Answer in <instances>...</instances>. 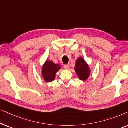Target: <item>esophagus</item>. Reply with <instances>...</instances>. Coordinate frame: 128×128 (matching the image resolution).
I'll return each instance as SVG.
<instances>
[{"label":"esophagus","mask_w":128,"mask_h":128,"mask_svg":"<svg viewBox=\"0 0 128 128\" xmlns=\"http://www.w3.org/2000/svg\"><path fill=\"white\" fill-rule=\"evenodd\" d=\"M64 68L65 69H68L69 68V64H64Z\"/></svg>","instance_id":"obj_1"}]
</instances>
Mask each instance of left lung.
Returning a JSON list of instances; mask_svg holds the SVG:
<instances>
[{
	"label": "left lung",
	"instance_id": "obj_1",
	"mask_svg": "<svg viewBox=\"0 0 128 128\" xmlns=\"http://www.w3.org/2000/svg\"><path fill=\"white\" fill-rule=\"evenodd\" d=\"M78 78L82 80H86L90 75V69L88 66L83 58H79L76 60L74 68Z\"/></svg>",
	"mask_w": 128,
	"mask_h": 128
}]
</instances>
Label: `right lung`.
<instances>
[{
	"instance_id": "obj_1",
	"label": "right lung",
	"mask_w": 128,
	"mask_h": 128,
	"mask_svg": "<svg viewBox=\"0 0 128 128\" xmlns=\"http://www.w3.org/2000/svg\"><path fill=\"white\" fill-rule=\"evenodd\" d=\"M58 64H54L51 61H46L42 67V74L44 80L46 82H52L55 79V74L60 69Z\"/></svg>"
}]
</instances>
